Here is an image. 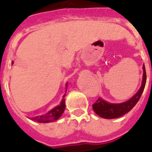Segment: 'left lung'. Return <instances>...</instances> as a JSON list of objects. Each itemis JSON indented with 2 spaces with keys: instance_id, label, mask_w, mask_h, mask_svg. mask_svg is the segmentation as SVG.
Here are the masks:
<instances>
[{
  "instance_id": "1",
  "label": "left lung",
  "mask_w": 152,
  "mask_h": 152,
  "mask_svg": "<svg viewBox=\"0 0 152 152\" xmlns=\"http://www.w3.org/2000/svg\"><path fill=\"white\" fill-rule=\"evenodd\" d=\"M146 82H147V74H146L145 66L143 65V78L142 86L138 91L132 98L121 104H110L103 101L102 98H98L96 100V102L93 103L92 105L93 110L99 116L105 119H115V118H119L120 116L125 115L126 113L130 111L139 101L144 88H145Z\"/></svg>"
}]
</instances>
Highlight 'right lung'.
Returning <instances> with one entry per match:
<instances>
[{
  "label": "right lung",
  "instance_id": "1",
  "mask_svg": "<svg viewBox=\"0 0 152 152\" xmlns=\"http://www.w3.org/2000/svg\"><path fill=\"white\" fill-rule=\"evenodd\" d=\"M64 109H65V102H64V99L63 98L62 99V102H61V105L52 109L47 114L44 115L33 117L31 119L40 123H49L52 122V121H56V120H57V119L62 115V114L64 111Z\"/></svg>",
  "mask_w": 152,
  "mask_h": 152
}]
</instances>
